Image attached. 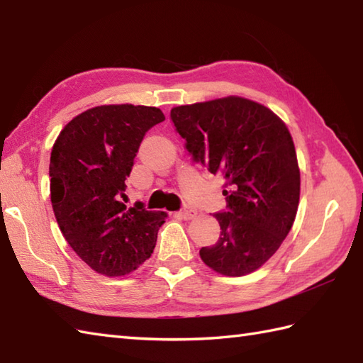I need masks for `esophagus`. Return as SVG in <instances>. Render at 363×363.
I'll list each match as a JSON object with an SVG mask.
<instances>
[{"label":"esophagus","mask_w":363,"mask_h":363,"mask_svg":"<svg viewBox=\"0 0 363 363\" xmlns=\"http://www.w3.org/2000/svg\"><path fill=\"white\" fill-rule=\"evenodd\" d=\"M176 215L179 218H184V220H191V218L196 217V211L191 209V207H189V206H186V207H184V209H181Z\"/></svg>","instance_id":"esophagus-1"}]
</instances>
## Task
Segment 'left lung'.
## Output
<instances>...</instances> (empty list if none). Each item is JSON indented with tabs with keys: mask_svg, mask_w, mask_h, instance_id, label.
<instances>
[{
	"mask_svg": "<svg viewBox=\"0 0 363 363\" xmlns=\"http://www.w3.org/2000/svg\"><path fill=\"white\" fill-rule=\"evenodd\" d=\"M169 118L191 159L226 181V209L213 215L220 238L199 256L225 276L256 272L279 250L298 211L299 168L287 126L238 96L174 107Z\"/></svg>",
	"mask_w": 363,
	"mask_h": 363,
	"instance_id": "8db88e82",
	"label": "left lung"
}]
</instances>
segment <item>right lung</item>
<instances>
[{
    "label": "right lung",
    "mask_w": 363,
    "mask_h": 363,
    "mask_svg": "<svg viewBox=\"0 0 363 363\" xmlns=\"http://www.w3.org/2000/svg\"><path fill=\"white\" fill-rule=\"evenodd\" d=\"M164 120L157 107L98 106L68 123L52 146L50 190L57 225L73 251L98 273L134 272L156 246L165 212L122 201L138 146Z\"/></svg>",
    "instance_id": "right-lung-1"
}]
</instances>
